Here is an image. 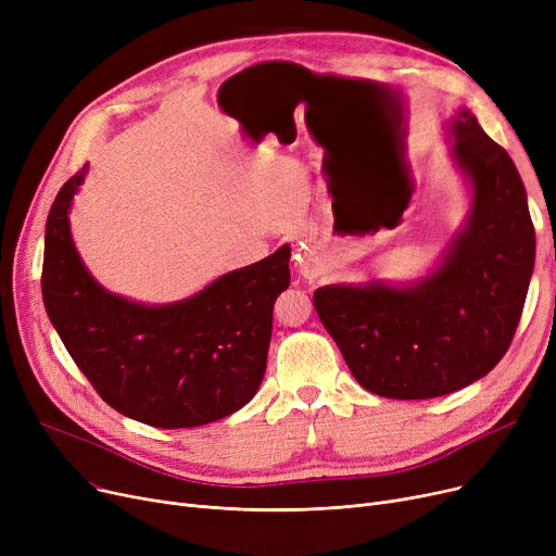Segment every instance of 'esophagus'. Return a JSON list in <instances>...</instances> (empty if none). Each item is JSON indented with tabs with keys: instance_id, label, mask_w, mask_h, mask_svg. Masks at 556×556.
Returning <instances> with one entry per match:
<instances>
[{
	"instance_id": "1",
	"label": "esophagus",
	"mask_w": 556,
	"mask_h": 556,
	"mask_svg": "<svg viewBox=\"0 0 556 556\" xmlns=\"http://www.w3.org/2000/svg\"><path fill=\"white\" fill-rule=\"evenodd\" d=\"M298 252H302V254H304V250H298ZM302 254H295V258H300V261H302Z\"/></svg>"
}]
</instances>
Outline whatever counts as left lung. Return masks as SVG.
<instances>
[{
	"instance_id": "obj_1",
	"label": "left lung",
	"mask_w": 556,
	"mask_h": 556,
	"mask_svg": "<svg viewBox=\"0 0 556 556\" xmlns=\"http://www.w3.org/2000/svg\"><path fill=\"white\" fill-rule=\"evenodd\" d=\"M451 132L473 202L440 266L407 286L313 293L346 367L378 396L434 399L476 383L507 354L528 298L536 239L516 164L466 108Z\"/></svg>"
}]
</instances>
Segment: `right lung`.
Listing matches in <instances>:
<instances>
[{"mask_svg": "<svg viewBox=\"0 0 556 556\" xmlns=\"http://www.w3.org/2000/svg\"><path fill=\"white\" fill-rule=\"evenodd\" d=\"M85 173L58 191L45 229L42 300L70 356L110 407L141 424L195 428L241 410L266 374L290 248L182 302L146 306L112 295L83 266L70 231Z\"/></svg>", "mask_w": 556, "mask_h": 556, "instance_id": "right-lung-1", "label": "right lung"}]
</instances>
